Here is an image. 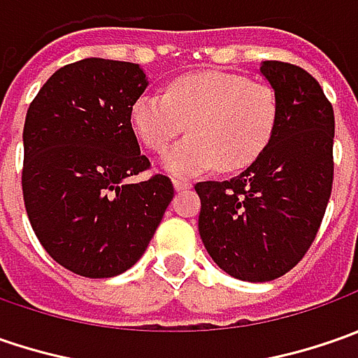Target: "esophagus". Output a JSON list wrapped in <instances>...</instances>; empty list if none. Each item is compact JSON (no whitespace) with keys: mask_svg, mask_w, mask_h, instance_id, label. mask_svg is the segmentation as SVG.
Returning <instances> with one entry per match:
<instances>
[{"mask_svg":"<svg viewBox=\"0 0 358 358\" xmlns=\"http://www.w3.org/2000/svg\"><path fill=\"white\" fill-rule=\"evenodd\" d=\"M173 187H175V191H185V189H191V181H187V179H175Z\"/></svg>","mask_w":358,"mask_h":358,"instance_id":"obj_1","label":"esophagus"}]
</instances>
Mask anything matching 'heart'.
<instances>
[{
	"label": "heart",
	"instance_id": "b5f03b06",
	"mask_svg": "<svg viewBox=\"0 0 358 358\" xmlns=\"http://www.w3.org/2000/svg\"><path fill=\"white\" fill-rule=\"evenodd\" d=\"M279 97L267 83L225 71H191L165 93H143L131 107V127L149 151L161 153L189 123L191 135L163 155L175 177H197L221 165L241 171L265 153L279 123Z\"/></svg>",
	"mask_w": 358,
	"mask_h": 358
}]
</instances>
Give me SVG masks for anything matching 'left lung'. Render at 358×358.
<instances>
[{"label":"left lung","instance_id":"left-lung-1","mask_svg":"<svg viewBox=\"0 0 358 358\" xmlns=\"http://www.w3.org/2000/svg\"><path fill=\"white\" fill-rule=\"evenodd\" d=\"M261 73L281 107L273 141L237 177L195 185L207 253L251 282L282 277L305 257L333 189L335 113L319 81L282 62H263Z\"/></svg>","mask_w":358,"mask_h":358}]
</instances>
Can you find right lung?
<instances>
[{
  "label": "right lung",
  "mask_w": 358,
  "mask_h": 358,
  "mask_svg": "<svg viewBox=\"0 0 358 358\" xmlns=\"http://www.w3.org/2000/svg\"><path fill=\"white\" fill-rule=\"evenodd\" d=\"M147 85L137 63L87 57L57 69L27 109L25 211L49 257L81 277L133 267L173 199L165 175L129 183L151 167L129 119Z\"/></svg>",
  "instance_id": "obj_1"
}]
</instances>
